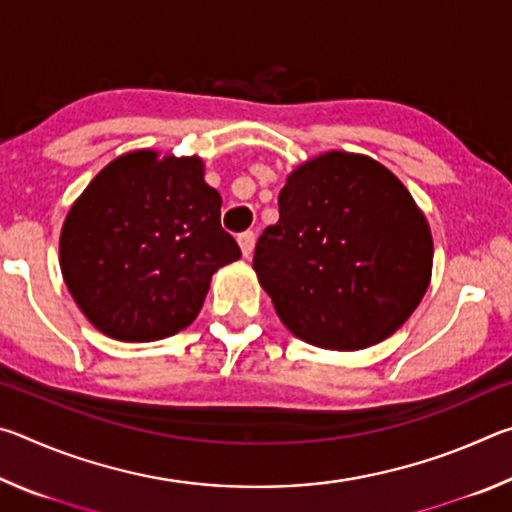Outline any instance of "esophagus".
Returning a JSON list of instances; mask_svg holds the SVG:
<instances>
[{"label": "esophagus", "mask_w": 512, "mask_h": 512, "mask_svg": "<svg viewBox=\"0 0 512 512\" xmlns=\"http://www.w3.org/2000/svg\"><path fill=\"white\" fill-rule=\"evenodd\" d=\"M239 248H241V255L246 259L253 257V250H255V232H244V235H239Z\"/></svg>", "instance_id": "1"}]
</instances>
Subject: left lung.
I'll use <instances>...</instances> for the list:
<instances>
[{
	"label": "left lung",
	"mask_w": 512,
	"mask_h": 512,
	"mask_svg": "<svg viewBox=\"0 0 512 512\" xmlns=\"http://www.w3.org/2000/svg\"><path fill=\"white\" fill-rule=\"evenodd\" d=\"M277 207L253 268L293 336L352 352L409 320L429 289L433 237L391 169L361 153H320L289 173Z\"/></svg>",
	"instance_id": "1"
}]
</instances>
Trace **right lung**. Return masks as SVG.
<instances>
[{
    "instance_id": "right-lung-1",
    "label": "right lung",
    "mask_w": 512,
    "mask_h": 512,
    "mask_svg": "<svg viewBox=\"0 0 512 512\" xmlns=\"http://www.w3.org/2000/svg\"><path fill=\"white\" fill-rule=\"evenodd\" d=\"M239 257L198 155H119L83 189L60 230V271L74 302L99 332L128 343L192 325L212 275Z\"/></svg>"
}]
</instances>
